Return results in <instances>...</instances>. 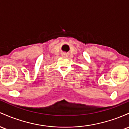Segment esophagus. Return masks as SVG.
Segmentation results:
<instances>
[{
  "label": "esophagus",
  "mask_w": 129,
  "mask_h": 129,
  "mask_svg": "<svg viewBox=\"0 0 129 129\" xmlns=\"http://www.w3.org/2000/svg\"><path fill=\"white\" fill-rule=\"evenodd\" d=\"M62 57H64V58H66V57H68V55L67 54V53H62Z\"/></svg>",
  "instance_id": "obj_1"
}]
</instances>
